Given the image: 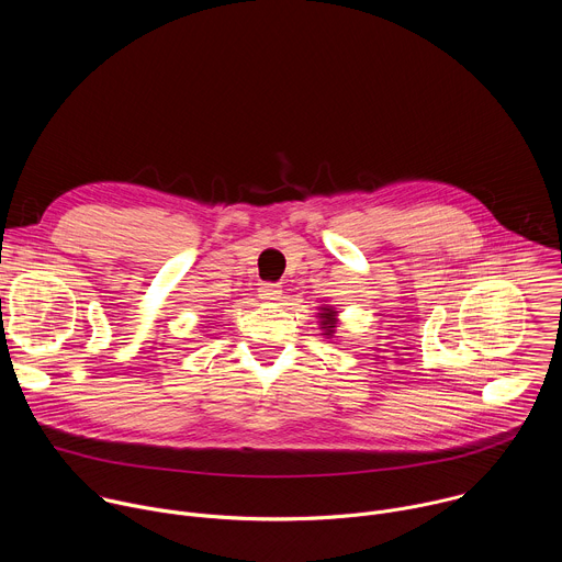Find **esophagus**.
<instances>
[{
	"instance_id": "esophagus-1",
	"label": "esophagus",
	"mask_w": 562,
	"mask_h": 562,
	"mask_svg": "<svg viewBox=\"0 0 562 562\" xmlns=\"http://www.w3.org/2000/svg\"><path fill=\"white\" fill-rule=\"evenodd\" d=\"M258 295H260V300H265V302H276V300H280V295H282V289H280L278 284H271V282H267V284H262V286H260Z\"/></svg>"
}]
</instances>
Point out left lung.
<instances>
[{
  "instance_id": "8db88e82",
  "label": "left lung",
  "mask_w": 562,
  "mask_h": 562,
  "mask_svg": "<svg viewBox=\"0 0 562 562\" xmlns=\"http://www.w3.org/2000/svg\"><path fill=\"white\" fill-rule=\"evenodd\" d=\"M317 317H319V328L324 330L322 335H324L326 339H330V337L335 335V326H337V311L326 304V306H319Z\"/></svg>"
}]
</instances>
